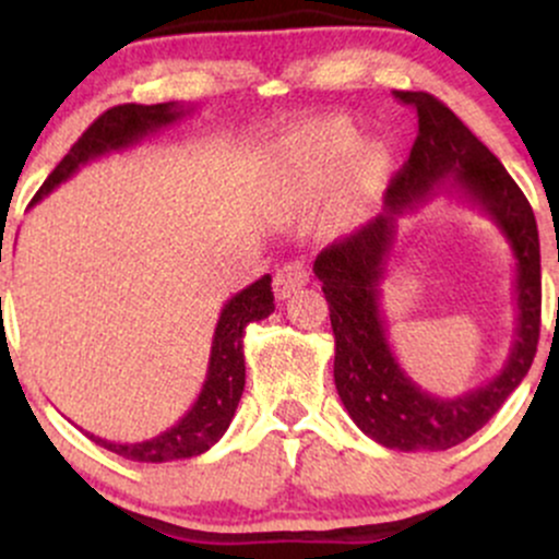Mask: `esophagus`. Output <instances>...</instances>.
<instances>
[{"mask_svg":"<svg viewBox=\"0 0 559 559\" xmlns=\"http://www.w3.org/2000/svg\"><path fill=\"white\" fill-rule=\"evenodd\" d=\"M307 281H310V271H307V265H301V262H286L284 267H278V273H275L273 278L275 297L288 299L297 288L305 286Z\"/></svg>","mask_w":559,"mask_h":559,"instance_id":"34e87169","label":"esophagus"}]
</instances>
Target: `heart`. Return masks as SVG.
Listing matches in <instances>:
<instances>
[{
  "mask_svg": "<svg viewBox=\"0 0 559 559\" xmlns=\"http://www.w3.org/2000/svg\"><path fill=\"white\" fill-rule=\"evenodd\" d=\"M320 144L329 146V150H338V146L349 144V131L342 126H325L320 131ZM370 159H376V155H370Z\"/></svg>",
  "mask_w": 559,
  "mask_h": 559,
  "instance_id": "1",
  "label": "heart"
}]
</instances>
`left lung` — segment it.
Returning a JSON list of instances; mask_svg holds the SVG:
<instances>
[{"label": "left lung", "instance_id": "left-lung-1", "mask_svg": "<svg viewBox=\"0 0 559 559\" xmlns=\"http://www.w3.org/2000/svg\"><path fill=\"white\" fill-rule=\"evenodd\" d=\"M396 99L418 112V139L386 191V210L368 226L333 241L318 254L316 271L329 299L336 338L333 381L346 413L362 433L400 452H439L463 444L484 428L528 373L542 325V254L528 199L504 165L473 136L447 105L426 92ZM454 177L492 215L516 258V342L506 368L478 390L441 401L401 370L388 346L377 284L402 214L412 212L441 182Z\"/></svg>", "mask_w": 559, "mask_h": 559}]
</instances>
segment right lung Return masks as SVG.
<instances>
[{"label": "right lung", "instance_id": "add662e5", "mask_svg": "<svg viewBox=\"0 0 559 559\" xmlns=\"http://www.w3.org/2000/svg\"><path fill=\"white\" fill-rule=\"evenodd\" d=\"M186 112L189 110L176 105V102H163V105H120L99 115L83 131V136L70 146L62 163L49 173V178L36 191L31 204L41 202L49 191H55L73 173H79L81 165L92 163L102 155H110V152H123L128 146L139 144L144 136H150V133H157L159 128L181 120ZM273 310L271 275H262L260 281L241 288L239 294H234L226 301L215 325L207 378H204L202 391H199L189 413L168 431L155 436V439L136 441V444L107 441L94 433H86L88 439L120 454V457L133 460V463H170V460H189L207 452L228 431L236 407H239L243 376H247V370H243V331L254 320L271 316Z\"/></svg>", "mask_w": 559, "mask_h": 559}]
</instances>
